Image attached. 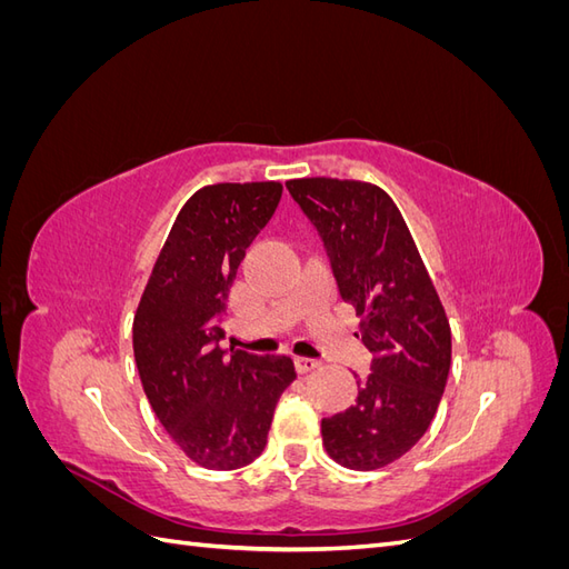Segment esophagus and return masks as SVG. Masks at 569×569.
Masks as SVG:
<instances>
[{
    "mask_svg": "<svg viewBox=\"0 0 569 569\" xmlns=\"http://www.w3.org/2000/svg\"><path fill=\"white\" fill-rule=\"evenodd\" d=\"M295 366H297V370H299V372H311V370H316V368L320 366V360H318V358H303V356H297V358H295Z\"/></svg>",
    "mask_w": 569,
    "mask_h": 569,
    "instance_id": "obj_1",
    "label": "esophagus"
}]
</instances>
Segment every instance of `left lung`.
Wrapping results in <instances>:
<instances>
[{"label":"left lung","mask_w":569,"mask_h":569,"mask_svg":"<svg viewBox=\"0 0 569 569\" xmlns=\"http://www.w3.org/2000/svg\"><path fill=\"white\" fill-rule=\"evenodd\" d=\"M287 189L322 239L339 297L360 316L356 337L375 353L356 406L322 420V443L343 468H385L437 416L451 370L449 320L385 189L330 178Z\"/></svg>","instance_id":"obj_1"}]
</instances>
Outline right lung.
Listing matches in <instances>:
<instances>
[{
    "label": "right lung",
    "mask_w": 569,
    "mask_h": 569,
    "mask_svg": "<svg viewBox=\"0 0 569 569\" xmlns=\"http://www.w3.org/2000/svg\"><path fill=\"white\" fill-rule=\"evenodd\" d=\"M280 182L211 184L178 213L137 308L132 347L157 418L209 470H237L263 453L289 356L220 349L239 263L268 226Z\"/></svg>",
    "instance_id": "add662e5"
}]
</instances>
